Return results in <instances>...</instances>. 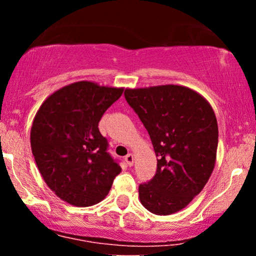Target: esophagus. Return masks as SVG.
<instances>
[{
    "label": "esophagus",
    "instance_id": "1",
    "mask_svg": "<svg viewBox=\"0 0 256 256\" xmlns=\"http://www.w3.org/2000/svg\"><path fill=\"white\" fill-rule=\"evenodd\" d=\"M134 154H128L125 156V161H126V164H128V166H132L134 165Z\"/></svg>",
    "mask_w": 256,
    "mask_h": 256
}]
</instances>
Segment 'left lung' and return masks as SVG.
<instances>
[{"instance_id":"1","label":"left lung","mask_w":256,"mask_h":256,"mask_svg":"<svg viewBox=\"0 0 256 256\" xmlns=\"http://www.w3.org/2000/svg\"><path fill=\"white\" fill-rule=\"evenodd\" d=\"M125 98L150 136L158 168L138 188L149 212L170 216L186 207L212 174L218 148V122L212 106L182 85L126 89Z\"/></svg>"}]
</instances>
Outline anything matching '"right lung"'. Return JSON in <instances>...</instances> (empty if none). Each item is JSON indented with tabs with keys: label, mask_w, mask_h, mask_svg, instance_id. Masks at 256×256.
<instances>
[{
	"label": "right lung",
	"mask_w": 256,
	"mask_h": 256,
	"mask_svg": "<svg viewBox=\"0 0 256 256\" xmlns=\"http://www.w3.org/2000/svg\"><path fill=\"white\" fill-rule=\"evenodd\" d=\"M124 88L76 82L40 104L31 128V150L46 185L76 207L101 202L122 167L107 152L98 130L102 116Z\"/></svg>",
	"instance_id": "right-lung-1"
}]
</instances>
